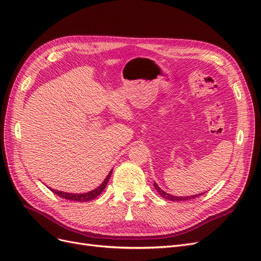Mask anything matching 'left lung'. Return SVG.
I'll return each mask as SVG.
<instances>
[{
	"label": "left lung",
	"mask_w": 261,
	"mask_h": 261,
	"mask_svg": "<svg viewBox=\"0 0 261 261\" xmlns=\"http://www.w3.org/2000/svg\"><path fill=\"white\" fill-rule=\"evenodd\" d=\"M154 187H155V190L158 191V193H159V195H161L163 198H165V199H167V200H170V201H185V200H190V199H194V198H197V197H199V196H201V195H203V193L202 194H199V195H194V196H187V197H176V196H172V195H169V194H167V193H165L161 187L156 184L155 182H154Z\"/></svg>",
	"instance_id": "obj_1"
}]
</instances>
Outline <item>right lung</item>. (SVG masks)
<instances>
[{
    "instance_id": "obj_1",
    "label": "right lung",
    "mask_w": 261,
    "mask_h": 261,
    "mask_svg": "<svg viewBox=\"0 0 261 261\" xmlns=\"http://www.w3.org/2000/svg\"><path fill=\"white\" fill-rule=\"evenodd\" d=\"M111 173H112V170L109 172V174L107 175V178L105 179V181H103L97 189H95L94 191L92 192H89V193H86V194H69V193H63V192H60V191H56V190H51L52 193H55L56 195H58L59 197L61 198H64V199H67V200H71V201H79V202H85V201H91L93 199H95V198L97 196H99L101 194V192L106 189L107 186V183L110 179L111 176Z\"/></svg>"
}]
</instances>
